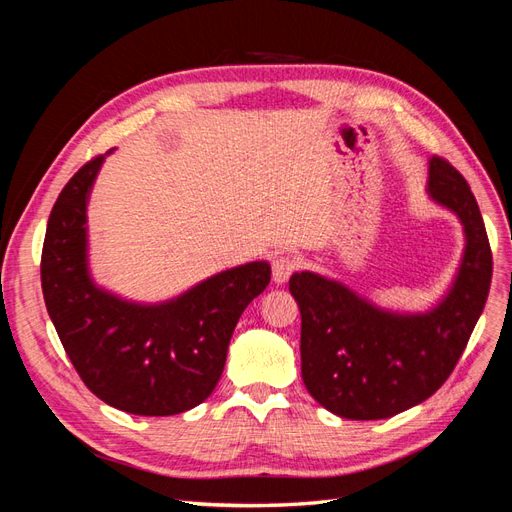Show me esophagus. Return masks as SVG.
<instances>
[{"mask_svg":"<svg viewBox=\"0 0 512 512\" xmlns=\"http://www.w3.org/2000/svg\"><path fill=\"white\" fill-rule=\"evenodd\" d=\"M297 269V258L294 256H277L273 260V282L275 284H284L288 282V277Z\"/></svg>","mask_w":512,"mask_h":512,"instance_id":"esophagus-1","label":"esophagus"}]
</instances>
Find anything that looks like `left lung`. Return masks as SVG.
<instances>
[{"mask_svg":"<svg viewBox=\"0 0 512 512\" xmlns=\"http://www.w3.org/2000/svg\"><path fill=\"white\" fill-rule=\"evenodd\" d=\"M427 194L457 215L466 235L455 280L429 312L382 309L312 271L290 277L301 309L303 382L320 406L350 421L389 418L436 393L483 314L493 260L470 185L457 168L433 156Z\"/></svg>","mask_w":512,"mask_h":512,"instance_id":"left-lung-1","label":"left lung"}]
</instances>
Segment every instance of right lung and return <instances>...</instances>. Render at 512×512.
<instances>
[{"instance_id": "obj_1", "label": "right lung", "mask_w": 512, "mask_h": 512, "mask_svg": "<svg viewBox=\"0 0 512 512\" xmlns=\"http://www.w3.org/2000/svg\"><path fill=\"white\" fill-rule=\"evenodd\" d=\"M106 156L89 160L51 211L40 265L46 309L74 369L104 404L138 416L192 410L218 384L232 331L269 286L271 267L247 262L162 303L100 288L89 273L87 203Z\"/></svg>"}]
</instances>
